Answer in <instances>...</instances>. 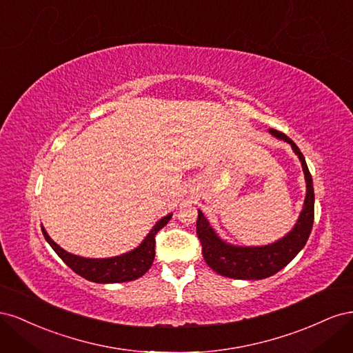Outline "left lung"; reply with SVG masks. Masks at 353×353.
<instances>
[{"label": "left lung", "mask_w": 353, "mask_h": 353, "mask_svg": "<svg viewBox=\"0 0 353 353\" xmlns=\"http://www.w3.org/2000/svg\"><path fill=\"white\" fill-rule=\"evenodd\" d=\"M276 138L292 144L294 153L299 156L306 178V199L303 210L299 216L296 227L280 241L262 245V248H236L223 243L212 230L206 218L199 210L197 237L201 244V253L210 268L228 279L236 280H262L268 279L290 263L294 256L303 249L314 225V184L305 157L299 147L285 134L271 130Z\"/></svg>", "instance_id": "1"}]
</instances>
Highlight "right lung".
<instances>
[{
    "label": "right lung",
    "instance_id": "add662e5",
    "mask_svg": "<svg viewBox=\"0 0 353 353\" xmlns=\"http://www.w3.org/2000/svg\"><path fill=\"white\" fill-rule=\"evenodd\" d=\"M170 218H172V213L160 219L135 250L109 259H87L70 254L52 241L44 228L41 230L48 244L60 256V259L78 275L94 283H125L140 279L150 270L156 254V234L166 225Z\"/></svg>",
    "mask_w": 353,
    "mask_h": 353
}]
</instances>
